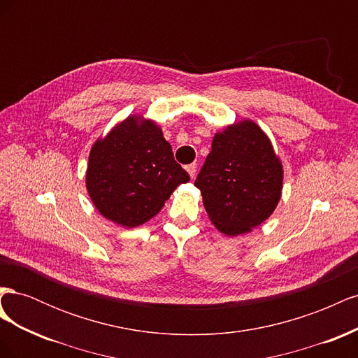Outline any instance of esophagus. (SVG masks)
Here are the masks:
<instances>
[{
	"mask_svg": "<svg viewBox=\"0 0 358 358\" xmlns=\"http://www.w3.org/2000/svg\"><path fill=\"white\" fill-rule=\"evenodd\" d=\"M187 171H188V175H189L191 178H194V176H196V173H197V164H189V166H187Z\"/></svg>",
	"mask_w": 358,
	"mask_h": 358,
	"instance_id": "34e87169",
	"label": "esophagus"
}]
</instances>
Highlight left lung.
Returning <instances> with one entry per match:
<instances>
[{
    "label": "left lung",
    "instance_id": "left-lung-1",
    "mask_svg": "<svg viewBox=\"0 0 358 358\" xmlns=\"http://www.w3.org/2000/svg\"><path fill=\"white\" fill-rule=\"evenodd\" d=\"M284 167L267 134L251 119L227 125L196 179L204 209L225 236L252 231L276 209Z\"/></svg>",
    "mask_w": 358,
    "mask_h": 358
}]
</instances>
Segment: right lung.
<instances>
[{
    "label": "right lung",
    "instance_id": "obj_1",
    "mask_svg": "<svg viewBox=\"0 0 358 358\" xmlns=\"http://www.w3.org/2000/svg\"><path fill=\"white\" fill-rule=\"evenodd\" d=\"M188 173L152 119L131 115L95 140L86 169V189L106 220L134 229L162 209Z\"/></svg>",
    "mask_w": 358,
    "mask_h": 358
}]
</instances>
